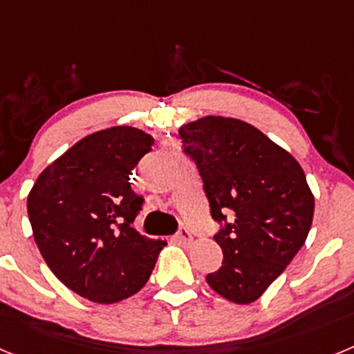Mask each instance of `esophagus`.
Here are the masks:
<instances>
[{"mask_svg":"<svg viewBox=\"0 0 354 354\" xmlns=\"http://www.w3.org/2000/svg\"><path fill=\"white\" fill-rule=\"evenodd\" d=\"M175 239H177V243H179V245H183V246L192 245V241H193L192 230H189L187 227H180L179 232L175 234Z\"/></svg>","mask_w":354,"mask_h":354,"instance_id":"esophagus-1","label":"esophagus"}]
</instances>
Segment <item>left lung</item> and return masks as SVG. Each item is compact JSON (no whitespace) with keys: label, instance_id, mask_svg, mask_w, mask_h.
I'll use <instances>...</instances> for the list:
<instances>
[{"label":"left lung","instance_id":"1","mask_svg":"<svg viewBox=\"0 0 354 354\" xmlns=\"http://www.w3.org/2000/svg\"><path fill=\"white\" fill-rule=\"evenodd\" d=\"M195 162L223 250L209 286L234 303H252L299 252L314 218V196L292 156L246 122L204 117L179 129Z\"/></svg>","mask_w":354,"mask_h":354}]
</instances>
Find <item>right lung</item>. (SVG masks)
Returning <instances> with one entry per match:
<instances>
[{
  "mask_svg": "<svg viewBox=\"0 0 354 354\" xmlns=\"http://www.w3.org/2000/svg\"><path fill=\"white\" fill-rule=\"evenodd\" d=\"M152 136L118 126L93 133L39 175L28 196L33 237L49 270L95 303L138 292L167 243L138 234L143 207L129 175L152 150Z\"/></svg>",
  "mask_w": 354,
  "mask_h": 354,
  "instance_id": "right-lung-1",
  "label": "right lung"
}]
</instances>
